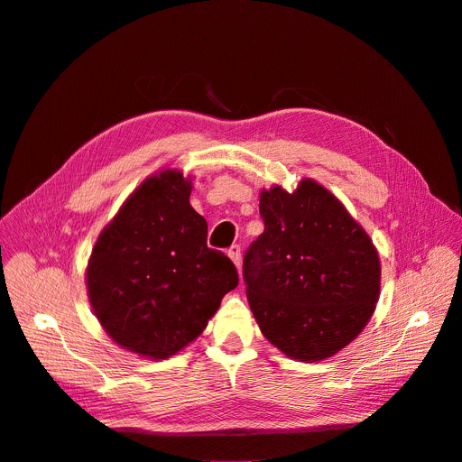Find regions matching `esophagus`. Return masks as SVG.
Returning <instances> with one entry per match:
<instances>
[{
    "instance_id": "obj_1",
    "label": "esophagus",
    "mask_w": 462,
    "mask_h": 462,
    "mask_svg": "<svg viewBox=\"0 0 462 462\" xmlns=\"http://www.w3.org/2000/svg\"><path fill=\"white\" fill-rule=\"evenodd\" d=\"M228 256H230V260L234 262L236 268L239 270V265H241V249H239V245L230 247V249H228Z\"/></svg>"
}]
</instances>
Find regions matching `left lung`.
<instances>
[{"instance_id": "obj_1", "label": "left lung", "mask_w": 462, "mask_h": 462, "mask_svg": "<svg viewBox=\"0 0 462 462\" xmlns=\"http://www.w3.org/2000/svg\"><path fill=\"white\" fill-rule=\"evenodd\" d=\"M263 232L244 260L247 300L268 341L288 357L322 361L363 331L380 298L373 239L333 192L310 178L260 190Z\"/></svg>"}]
</instances>
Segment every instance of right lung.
I'll use <instances>...</instances> for the list:
<instances>
[{
  "instance_id": "obj_1",
  "label": "right lung",
  "mask_w": 462,
  "mask_h": 462,
  "mask_svg": "<svg viewBox=\"0 0 462 462\" xmlns=\"http://www.w3.org/2000/svg\"><path fill=\"white\" fill-rule=\"evenodd\" d=\"M190 176L145 178L97 237L86 268L95 319L124 350L168 359L192 343L237 286L228 256L208 249Z\"/></svg>"
}]
</instances>
